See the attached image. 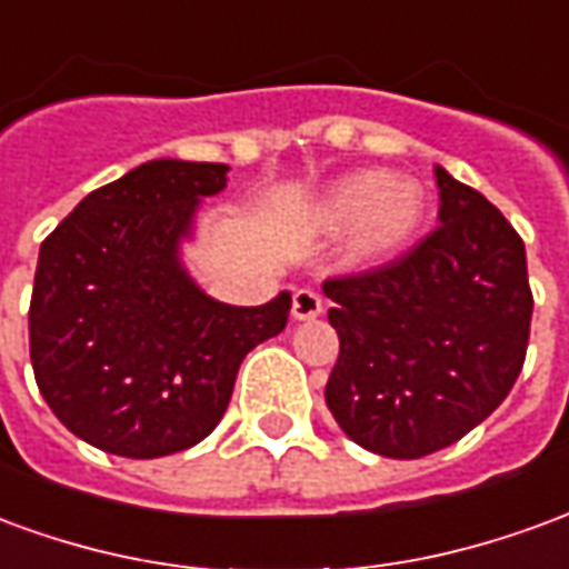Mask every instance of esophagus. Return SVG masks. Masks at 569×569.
<instances>
[{
  "instance_id": "34e87169",
  "label": "esophagus",
  "mask_w": 569,
  "mask_h": 569,
  "mask_svg": "<svg viewBox=\"0 0 569 569\" xmlns=\"http://www.w3.org/2000/svg\"><path fill=\"white\" fill-rule=\"evenodd\" d=\"M322 313V298L313 289H298L292 296V317L296 320H313Z\"/></svg>"
}]
</instances>
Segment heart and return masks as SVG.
<instances>
[{
    "label": "heart",
    "mask_w": 569,
    "mask_h": 569,
    "mask_svg": "<svg viewBox=\"0 0 569 569\" xmlns=\"http://www.w3.org/2000/svg\"><path fill=\"white\" fill-rule=\"evenodd\" d=\"M310 222L320 231H345L350 261H383L406 247L423 222V188L381 167L353 170L326 188Z\"/></svg>",
    "instance_id": "1"
}]
</instances>
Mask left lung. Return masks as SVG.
<instances>
[{
  "label": "left lung",
  "mask_w": 569,
  "mask_h": 569,
  "mask_svg": "<svg viewBox=\"0 0 569 569\" xmlns=\"http://www.w3.org/2000/svg\"><path fill=\"white\" fill-rule=\"evenodd\" d=\"M439 228L387 268L326 280L341 350L326 406L366 451L418 460L478 427L525 366L533 296L521 237L436 167Z\"/></svg>",
  "instance_id": "left-lung-1"
}]
</instances>
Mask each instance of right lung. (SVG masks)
Wrapping results in <instances>:
<instances>
[{
    "label": "right lung",
    "mask_w": 569,
    "mask_h": 569,
    "mask_svg": "<svg viewBox=\"0 0 569 569\" xmlns=\"http://www.w3.org/2000/svg\"><path fill=\"white\" fill-rule=\"evenodd\" d=\"M228 163L154 158L97 188L44 237L30 359L57 420L100 451L151 460L207 439L249 350L289 320L292 296L237 308L182 261Z\"/></svg>",
    "instance_id": "right-lung-1"
}]
</instances>
